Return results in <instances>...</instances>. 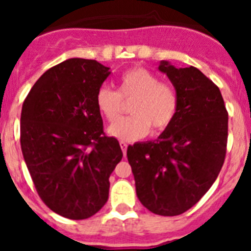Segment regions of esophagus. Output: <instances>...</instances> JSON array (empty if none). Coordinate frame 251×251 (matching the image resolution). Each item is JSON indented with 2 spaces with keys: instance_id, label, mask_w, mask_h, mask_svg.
<instances>
[{
  "instance_id": "1",
  "label": "esophagus",
  "mask_w": 251,
  "mask_h": 251,
  "mask_svg": "<svg viewBox=\"0 0 251 251\" xmlns=\"http://www.w3.org/2000/svg\"><path fill=\"white\" fill-rule=\"evenodd\" d=\"M119 145H121L122 152H123V154H124V156H126V154H127V147H128V145H127V143H126V142H123V141L119 142Z\"/></svg>"
}]
</instances>
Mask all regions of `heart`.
<instances>
[{
    "label": "heart",
    "mask_w": 251,
    "mask_h": 251,
    "mask_svg": "<svg viewBox=\"0 0 251 251\" xmlns=\"http://www.w3.org/2000/svg\"><path fill=\"white\" fill-rule=\"evenodd\" d=\"M123 100H132L130 117L122 118L108 128V133L121 141L133 142L150 133L161 132L172 123L177 113V95L167 84L146 69H132L119 79L118 93L101 86L95 95L97 108L109 122L118 119Z\"/></svg>",
    "instance_id": "heart-1"
}]
</instances>
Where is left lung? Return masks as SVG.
Listing matches in <instances>:
<instances>
[{"label": "left lung", "mask_w": 251, "mask_h": 251, "mask_svg": "<svg viewBox=\"0 0 251 251\" xmlns=\"http://www.w3.org/2000/svg\"><path fill=\"white\" fill-rule=\"evenodd\" d=\"M158 70L175 86L176 117L157 139L128 146L127 157L142 205L176 216L199 202L220 174L227 112L220 89L197 68L162 60Z\"/></svg>", "instance_id": "1"}]
</instances>
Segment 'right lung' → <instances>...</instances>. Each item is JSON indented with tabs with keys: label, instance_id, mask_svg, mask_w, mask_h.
I'll list each match as a JSON object with an SVG mask.
<instances>
[{
	"label": "right lung",
	"instance_id": "right-lung-1",
	"mask_svg": "<svg viewBox=\"0 0 251 251\" xmlns=\"http://www.w3.org/2000/svg\"><path fill=\"white\" fill-rule=\"evenodd\" d=\"M109 69L95 60H65L40 76L22 105L21 150L37 194L72 220L105 205L109 176L123 157L117 138L104 136L95 103Z\"/></svg>",
	"mask_w": 251,
	"mask_h": 251
}]
</instances>
